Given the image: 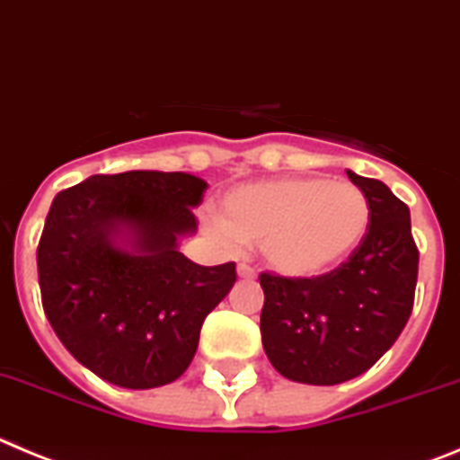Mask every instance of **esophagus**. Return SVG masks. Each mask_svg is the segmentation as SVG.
<instances>
[{"label": "esophagus", "mask_w": 460, "mask_h": 460, "mask_svg": "<svg viewBox=\"0 0 460 460\" xmlns=\"http://www.w3.org/2000/svg\"><path fill=\"white\" fill-rule=\"evenodd\" d=\"M238 277H243V279H254L256 270L250 263H238Z\"/></svg>", "instance_id": "esophagus-1"}]
</instances>
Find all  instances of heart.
Segmentation results:
<instances>
[{"instance_id":"obj_1","label":"heart","mask_w":460,"mask_h":460,"mask_svg":"<svg viewBox=\"0 0 460 460\" xmlns=\"http://www.w3.org/2000/svg\"><path fill=\"white\" fill-rule=\"evenodd\" d=\"M369 199L350 181L266 179L231 188L210 231L225 243H259L272 270L314 277L341 263L369 229Z\"/></svg>"}]
</instances>
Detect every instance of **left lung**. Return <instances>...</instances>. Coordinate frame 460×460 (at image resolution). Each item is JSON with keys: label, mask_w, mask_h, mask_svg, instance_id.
Wrapping results in <instances>:
<instances>
[{"label": "left lung", "mask_w": 460, "mask_h": 460, "mask_svg": "<svg viewBox=\"0 0 460 460\" xmlns=\"http://www.w3.org/2000/svg\"><path fill=\"white\" fill-rule=\"evenodd\" d=\"M367 194L369 229L353 254L318 277L261 272V339L284 378L339 385L371 369L411 318L420 252L411 210L392 190L353 172Z\"/></svg>", "instance_id": "8db88e82"}]
</instances>
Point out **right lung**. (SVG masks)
Segmentation results:
<instances>
[{
    "mask_svg": "<svg viewBox=\"0 0 460 460\" xmlns=\"http://www.w3.org/2000/svg\"><path fill=\"white\" fill-rule=\"evenodd\" d=\"M206 181L183 172L96 173L61 190L39 240L40 300L68 353L102 380L151 390L192 362L235 263L179 252Z\"/></svg>",
    "mask_w": 460,
    "mask_h": 460,
    "instance_id": "add662e5",
    "label": "right lung"
}]
</instances>
